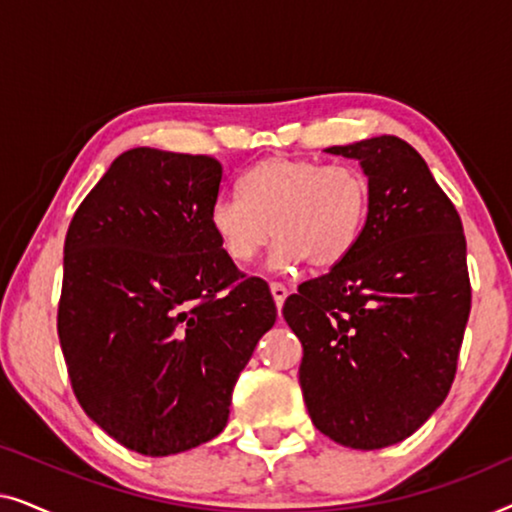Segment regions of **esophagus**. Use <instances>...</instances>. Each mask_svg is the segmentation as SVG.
Instances as JSON below:
<instances>
[{
  "label": "esophagus",
  "mask_w": 512,
  "mask_h": 512,
  "mask_svg": "<svg viewBox=\"0 0 512 512\" xmlns=\"http://www.w3.org/2000/svg\"><path fill=\"white\" fill-rule=\"evenodd\" d=\"M270 291H272V298H275L277 310L282 312V305H284L286 296H289V291H286V286H284V284H279V282H272V284H270Z\"/></svg>",
  "instance_id": "1"
}]
</instances>
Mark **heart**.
<instances>
[{
  "mask_svg": "<svg viewBox=\"0 0 512 512\" xmlns=\"http://www.w3.org/2000/svg\"><path fill=\"white\" fill-rule=\"evenodd\" d=\"M237 188L240 198L209 209L212 233L237 265L254 261L275 230V268H333L352 254L368 219V179L352 165L275 156L244 172Z\"/></svg>",
  "mask_w": 512,
  "mask_h": 512,
  "instance_id": "heart-1",
  "label": "heart"
}]
</instances>
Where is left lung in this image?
<instances>
[{
    "mask_svg": "<svg viewBox=\"0 0 512 512\" xmlns=\"http://www.w3.org/2000/svg\"><path fill=\"white\" fill-rule=\"evenodd\" d=\"M326 153L359 160L370 207L352 254L286 298L303 342L300 389L317 429L352 450L412 436L445 401L471 312L466 237L408 142L382 135Z\"/></svg>",
    "mask_w": 512,
    "mask_h": 512,
    "instance_id": "obj_1",
    "label": "left lung"
}]
</instances>
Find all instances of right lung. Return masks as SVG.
Returning <instances> with one entry per match:
<instances>
[{
    "instance_id": "add662e5",
    "label": "right lung",
    "mask_w": 512,
    "mask_h": 512,
    "mask_svg": "<svg viewBox=\"0 0 512 512\" xmlns=\"http://www.w3.org/2000/svg\"><path fill=\"white\" fill-rule=\"evenodd\" d=\"M223 167L137 146L69 223L58 335L86 415L146 457L219 436L251 354L275 326L261 277H244L209 226Z\"/></svg>"
}]
</instances>
